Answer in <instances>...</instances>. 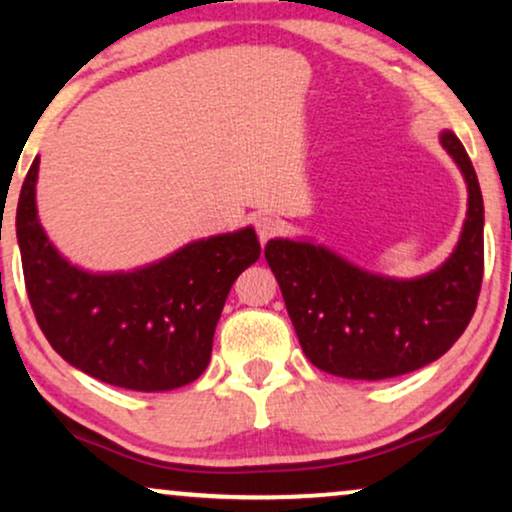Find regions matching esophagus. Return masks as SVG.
I'll return each mask as SVG.
<instances>
[{
	"instance_id": "34e87169",
	"label": "esophagus",
	"mask_w": 512,
	"mask_h": 512,
	"mask_svg": "<svg viewBox=\"0 0 512 512\" xmlns=\"http://www.w3.org/2000/svg\"><path fill=\"white\" fill-rule=\"evenodd\" d=\"M255 229H257V238H260V243L264 245L267 241H271V238L281 234L283 224L281 219L271 217V215H260L255 219Z\"/></svg>"
}]
</instances>
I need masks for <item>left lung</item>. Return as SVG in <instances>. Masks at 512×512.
<instances>
[{"label":"left lung","mask_w":512,"mask_h":512,"mask_svg":"<svg viewBox=\"0 0 512 512\" xmlns=\"http://www.w3.org/2000/svg\"><path fill=\"white\" fill-rule=\"evenodd\" d=\"M439 144L463 174L468 212L437 269L413 278L375 274L312 238H271L264 248L302 352L321 371L394 378L437 361L468 328L484 271V203L456 134L442 129Z\"/></svg>","instance_id":"8db88e82"}]
</instances>
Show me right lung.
Here are the masks:
<instances>
[{"instance_id": "1", "label": "right lung", "mask_w": 512, "mask_h": 512, "mask_svg": "<svg viewBox=\"0 0 512 512\" xmlns=\"http://www.w3.org/2000/svg\"><path fill=\"white\" fill-rule=\"evenodd\" d=\"M40 155L16 208L25 288L49 345L101 383L137 392L177 390L210 364L226 295L260 260L255 229L186 243L129 271H89L63 257L37 215Z\"/></svg>"}]
</instances>
